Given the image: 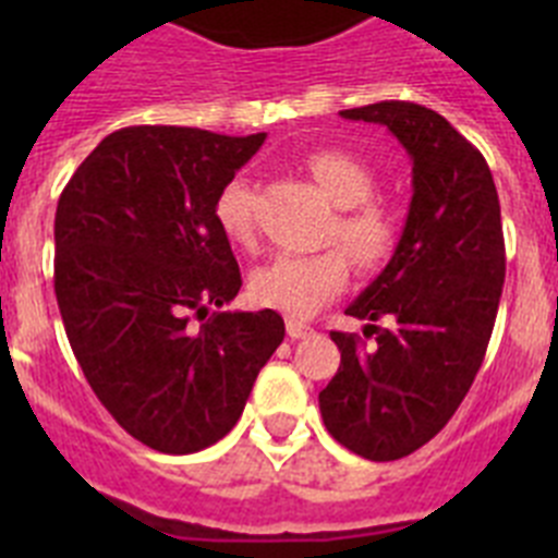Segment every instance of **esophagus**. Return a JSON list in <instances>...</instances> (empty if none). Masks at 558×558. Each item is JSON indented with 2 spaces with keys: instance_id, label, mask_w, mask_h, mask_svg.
I'll list each match as a JSON object with an SVG mask.
<instances>
[{
  "instance_id": "obj_1",
  "label": "esophagus",
  "mask_w": 558,
  "mask_h": 558,
  "mask_svg": "<svg viewBox=\"0 0 558 558\" xmlns=\"http://www.w3.org/2000/svg\"><path fill=\"white\" fill-rule=\"evenodd\" d=\"M284 327H288V335L293 340H299V338H307L310 332H313V329H310V324H304V322H295V318H288V324H284Z\"/></svg>"
}]
</instances>
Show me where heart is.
<instances>
[{
  "mask_svg": "<svg viewBox=\"0 0 558 558\" xmlns=\"http://www.w3.org/2000/svg\"><path fill=\"white\" fill-rule=\"evenodd\" d=\"M307 170L329 198L340 206L332 236L340 248L322 254H279L251 276V295L263 307L293 318L318 313L349 284V257L360 268L388 265L402 243V215L388 201L374 195V170L347 150H315ZM215 218L231 243H251L254 236V184L231 179L215 201Z\"/></svg>",
  "mask_w": 558,
  "mask_h": 558,
  "instance_id": "1",
  "label": "heart"
}]
</instances>
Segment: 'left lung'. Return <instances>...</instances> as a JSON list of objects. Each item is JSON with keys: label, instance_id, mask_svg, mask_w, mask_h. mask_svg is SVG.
Segmentation results:
<instances>
[{"label": "left lung", "instance_id": "left-lung-1", "mask_svg": "<svg viewBox=\"0 0 558 558\" xmlns=\"http://www.w3.org/2000/svg\"><path fill=\"white\" fill-rule=\"evenodd\" d=\"M340 117L386 125L402 142L413 198L397 254L347 310L368 322L374 347L329 332L340 366L318 405L338 445L397 461L450 422L489 347L506 279L500 201L481 150L441 113L383 100Z\"/></svg>", "mask_w": 558, "mask_h": 558}]
</instances>
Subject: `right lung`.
Here are the masks:
<instances>
[{"mask_svg": "<svg viewBox=\"0 0 558 558\" xmlns=\"http://www.w3.org/2000/svg\"><path fill=\"white\" fill-rule=\"evenodd\" d=\"M263 142L122 128L58 198L56 295L69 347L106 411L150 450L186 456L220 441L284 340L274 310L220 313L243 276L215 201Z\"/></svg>", "mask_w": 558, "mask_h": 558, "instance_id": "obj_1", "label": "right lung"}]
</instances>
